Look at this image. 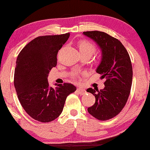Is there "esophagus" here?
I'll return each instance as SVG.
<instances>
[{
  "mask_svg": "<svg viewBox=\"0 0 150 150\" xmlns=\"http://www.w3.org/2000/svg\"><path fill=\"white\" fill-rule=\"evenodd\" d=\"M76 91L78 92V93H79V94H80L81 95H83V94H86V90H85V89L81 88V87H79V88H78Z\"/></svg>",
  "mask_w": 150,
  "mask_h": 150,
  "instance_id": "34e87169",
  "label": "esophagus"
}]
</instances>
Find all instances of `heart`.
I'll list each match as a JSON object with an SVG mask.
<instances>
[{"label":"heart","instance_id":"b5f03b06","mask_svg":"<svg viewBox=\"0 0 150 150\" xmlns=\"http://www.w3.org/2000/svg\"><path fill=\"white\" fill-rule=\"evenodd\" d=\"M95 46L92 42L87 40H83L79 42V50L80 52H87L92 55L95 51Z\"/></svg>","mask_w":150,"mask_h":150}]
</instances>
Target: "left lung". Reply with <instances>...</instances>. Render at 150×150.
Returning a JSON list of instances; mask_svg holds the SVG:
<instances>
[{
    "label": "left lung",
    "instance_id": "obj_1",
    "mask_svg": "<svg viewBox=\"0 0 150 150\" xmlns=\"http://www.w3.org/2000/svg\"><path fill=\"white\" fill-rule=\"evenodd\" d=\"M83 34L96 42L101 51V61L96 71L105 78L103 89L89 88L96 98L87 111L94 118L106 120L120 112L127 103L132 83V66L129 54L120 40L99 31L84 32Z\"/></svg>",
    "mask_w": 150,
    "mask_h": 150
}]
</instances>
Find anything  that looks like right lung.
I'll use <instances>...</instances> for the list:
<instances>
[{
	"mask_svg": "<svg viewBox=\"0 0 150 150\" xmlns=\"http://www.w3.org/2000/svg\"><path fill=\"white\" fill-rule=\"evenodd\" d=\"M69 33L38 36L26 45L16 60L13 83L25 112L34 119L51 122L63 112L67 96L76 90L70 83L49 86L48 75L57 64V54Z\"/></svg>",
	"mask_w": 150,
	"mask_h": 150,
	"instance_id": "right-lung-1",
	"label": "right lung"
}]
</instances>
